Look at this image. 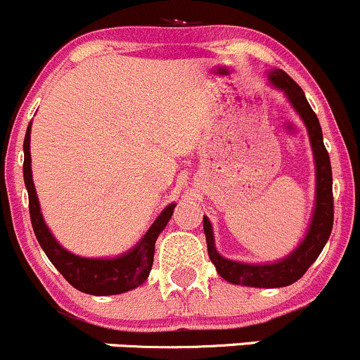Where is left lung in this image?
Here are the masks:
<instances>
[{"label": "left lung", "instance_id": "obj_1", "mask_svg": "<svg viewBox=\"0 0 360 360\" xmlns=\"http://www.w3.org/2000/svg\"><path fill=\"white\" fill-rule=\"evenodd\" d=\"M268 82L271 86L281 90L292 106V110L300 115L307 127L308 139H310L311 153L315 163V198L314 210H311L310 223L303 240L292 249L288 256L268 263H244V261L228 259L221 256L214 242L212 224L209 217L203 216V233H205L207 250L210 261L216 266L217 274L230 284L248 285V288H285L296 281H300L304 271L311 266L324 245L328 244L329 235L333 230V172L329 153L326 151L324 137H322L321 123L317 115L308 104L301 86L282 69H270L266 71Z\"/></svg>", "mask_w": 360, "mask_h": 360}]
</instances>
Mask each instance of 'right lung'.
I'll return each mask as SVG.
<instances>
[{
	"instance_id": "right-lung-1",
	"label": "right lung",
	"mask_w": 360,
	"mask_h": 360,
	"mask_svg": "<svg viewBox=\"0 0 360 360\" xmlns=\"http://www.w3.org/2000/svg\"><path fill=\"white\" fill-rule=\"evenodd\" d=\"M24 184L29 195V214L36 238L45 250L46 257L72 288L94 296H111L136 289L146 282L153 266L155 242L172 217L176 203H169L151 223L141 240L127 252L115 257H83L63 248L43 219L41 207L32 183L31 123L27 125L24 139Z\"/></svg>"
}]
</instances>
